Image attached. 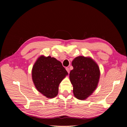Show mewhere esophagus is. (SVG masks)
<instances>
[{"instance_id":"34e87169","label":"esophagus","mask_w":127,"mask_h":127,"mask_svg":"<svg viewBox=\"0 0 127 127\" xmlns=\"http://www.w3.org/2000/svg\"><path fill=\"white\" fill-rule=\"evenodd\" d=\"M66 70L67 71V72H68V73H69V72H70V70H69V68H68V67H66Z\"/></svg>"}]
</instances>
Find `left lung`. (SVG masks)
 Returning a JSON list of instances; mask_svg holds the SVG:
<instances>
[{"label": "left lung", "mask_w": 127, "mask_h": 127, "mask_svg": "<svg viewBox=\"0 0 127 127\" xmlns=\"http://www.w3.org/2000/svg\"><path fill=\"white\" fill-rule=\"evenodd\" d=\"M73 69L69 74L73 93L79 99H85L96 88L100 72L98 65L91 58L76 57L72 61Z\"/></svg>", "instance_id": "8db88e82"}]
</instances>
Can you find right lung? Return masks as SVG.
I'll use <instances>...</instances> for the list:
<instances>
[{"mask_svg":"<svg viewBox=\"0 0 127 127\" xmlns=\"http://www.w3.org/2000/svg\"><path fill=\"white\" fill-rule=\"evenodd\" d=\"M67 75L61 62L50 56L39 57L32 71V79L37 90L50 98L58 95L59 84Z\"/></svg>","mask_w":127,"mask_h":127,"instance_id":"add662e5","label":"right lung"}]
</instances>
